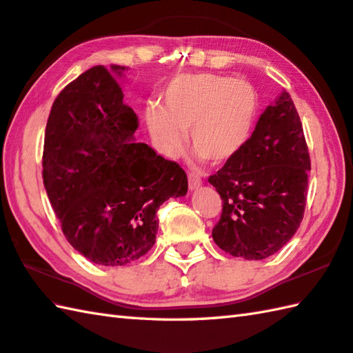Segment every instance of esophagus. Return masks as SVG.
<instances>
[{"instance_id":"obj_1","label":"esophagus","mask_w":353,"mask_h":353,"mask_svg":"<svg viewBox=\"0 0 353 353\" xmlns=\"http://www.w3.org/2000/svg\"><path fill=\"white\" fill-rule=\"evenodd\" d=\"M188 183H190V190H196L202 185V177L199 176V172L190 171L188 172Z\"/></svg>"}]
</instances>
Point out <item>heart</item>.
Wrapping results in <instances>:
<instances>
[{
    "label": "heart",
    "mask_w": 353,
    "mask_h": 353,
    "mask_svg": "<svg viewBox=\"0 0 353 353\" xmlns=\"http://www.w3.org/2000/svg\"><path fill=\"white\" fill-rule=\"evenodd\" d=\"M259 113V94L243 79L199 73L172 79L162 107L147 108V125L165 156L179 153L183 133L190 147L214 163L230 161L245 147Z\"/></svg>",
    "instance_id": "obj_1"
}]
</instances>
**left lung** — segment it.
Instances as JSON below:
<instances>
[{
    "label": "left lung",
    "mask_w": 353,
    "mask_h": 353,
    "mask_svg": "<svg viewBox=\"0 0 353 353\" xmlns=\"http://www.w3.org/2000/svg\"><path fill=\"white\" fill-rule=\"evenodd\" d=\"M309 170L300 116L283 92L260 116L245 147L208 179L223 202L212 228L216 245L245 260L280 251L305 216Z\"/></svg>",
    "instance_id": "1"
}]
</instances>
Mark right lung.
<instances>
[{
  "label": "right lung",
  "instance_id": "right-lung-1",
  "mask_svg": "<svg viewBox=\"0 0 353 353\" xmlns=\"http://www.w3.org/2000/svg\"><path fill=\"white\" fill-rule=\"evenodd\" d=\"M125 67H92L54 99L48 114L43 179L62 232L102 266L131 263L153 248L156 212L188 191L177 162L134 142L137 116L117 78Z\"/></svg>",
  "mask_w": 353,
  "mask_h": 353
}]
</instances>
